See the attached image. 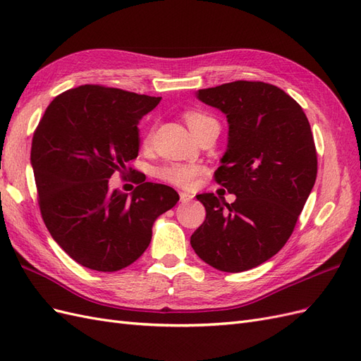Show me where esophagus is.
Segmentation results:
<instances>
[{
  "label": "esophagus",
  "instance_id": "obj_1",
  "mask_svg": "<svg viewBox=\"0 0 361 361\" xmlns=\"http://www.w3.org/2000/svg\"><path fill=\"white\" fill-rule=\"evenodd\" d=\"M179 197H180V202H182V203H188V202H191V200L194 199V195L190 194V192L180 191V192H179Z\"/></svg>",
  "mask_w": 361,
  "mask_h": 361
}]
</instances>
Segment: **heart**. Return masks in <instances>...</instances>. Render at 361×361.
Returning a JSON list of instances; mask_svg holds the SVG:
<instances>
[{
    "label": "heart",
    "mask_w": 361,
    "mask_h": 361,
    "mask_svg": "<svg viewBox=\"0 0 361 361\" xmlns=\"http://www.w3.org/2000/svg\"><path fill=\"white\" fill-rule=\"evenodd\" d=\"M185 120L190 126L192 133H197V130L209 123H216L214 118L209 116L197 113V111H188L185 113ZM152 138V130H147L145 134V145H149V141ZM203 171V167L199 166V164H190V162H171L167 164V166L159 167L157 170V176L171 185H176V187L180 188H191L192 185L197 180Z\"/></svg>",
    "instance_id": "b5f03b06"
}]
</instances>
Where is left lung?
<instances>
[{"mask_svg":"<svg viewBox=\"0 0 361 361\" xmlns=\"http://www.w3.org/2000/svg\"><path fill=\"white\" fill-rule=\"evenodd\" d=\"M197 97L227 117V149L214 178L236 200L197 195L206 218L191 247L224 272L256 268L288 243L314 185L310 123L297 101L267 82L233 81Z\"/></svg>","mask_w":361,"mask_h":361,"instance_id":"left-lung-1","label":"left lung"}]
</instances>
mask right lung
<instances>
[{"mask_svg": "<svg viewBox=\"0 0 361 361\" xmlns=\"http://www.w3.org/2000/svg\"><path fill=\"white\" fill-rule=\"evenodd\" d=\"M161 97L113 87L80 85L54 99L32 137L31 166L51 236L80 265L114 272L145 253L157 218L179 194L145 182L130 195L110 190L138 157V123ZM130 171V169H129Z\"/></svg>", "mask_w": 361, "mask_h": 361, "instance_id": "obj_1", "label": "right lung"}]
</instances>
